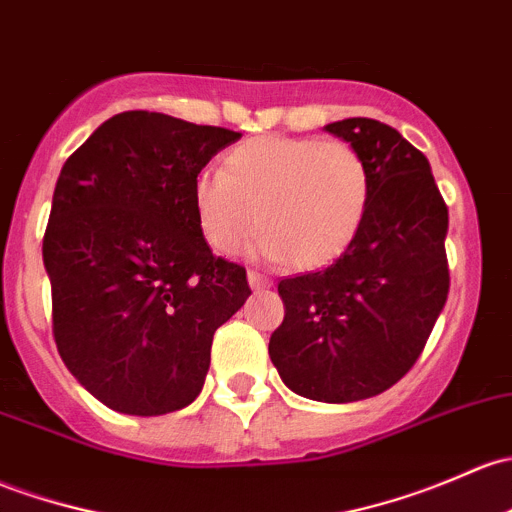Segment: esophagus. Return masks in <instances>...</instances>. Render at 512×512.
<instances>
[{"mask_svg":"<svg viewBox=\"0 0 512 512\" xmlns=\"http://www.w3.org/2000/svg\"><path fill=\"white\" fill-rule=\"evenodd\" d=\"M247 282H250V287L255 289V292H262V289H267L272 284L270 279L262 277L260 272H247Z\"/></svg>","mask_w":512,"mask_h":512,"instance_id":"34e87169","label":"esophagus"}]
</instances>
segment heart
Wrapping results in <instances>:
<instances>
[{
  "instance_id": "obj_1",
  "label": "heart",
  "mask_w": 512,
  "mask_h": 512,
  "mask_svg": "<svg viewBox=\"0 0 512 512\" xmlns=\"http://www.w3.org/2000/svg\"><path fill=\"white\" fill-rule=\"evenodd\" d=\"M370 196L373 171L351 142L265 134L230 149L223 174L198 176L193 211L203 240L220 255L240 252L260 228L262 255L306 272L353 245Z\"/></svg>"
}]
</instances>
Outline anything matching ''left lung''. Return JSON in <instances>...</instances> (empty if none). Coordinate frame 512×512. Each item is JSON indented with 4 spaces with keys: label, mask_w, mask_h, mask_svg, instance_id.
I'll list each match as a JSON object with an SVG mask.
<instances>
[{
    "label": "left lung",
    "mask_w": 512,
    "mask_h": 512,
    "mask_svg": "<svg viewBox=\"0 0 512 512\" xmlns=\"http://www.w3.org/2000/svg\"><path fill=\"white\" fill-rule=\"evenodd\" d=\"M326 129L365 154L373 196L333 265L279 282L270 358L289 390L341 405L385 392L422 355L449 294V211L427 157L397 129L368 117Z\"/></svg>",
    "instance_id": "left-lung-1"
}]
</instances>
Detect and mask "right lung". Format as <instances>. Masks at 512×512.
<instances>
[{"mask_svg": "<svg viewBox=\"0 0 512 512\" xmlns=\"http://www.w3.org/2000/svg\"><path fill=\"white\" fill-rule=\"evenodd\" d=\"M240 132L129 110L63 164L43 235L53 338L80 385L115 412L191 405L213 333L250 297L245 267L215 257L193 184Z\"/></svg>", "mask_w": 512, "mask_h": 512, "instance_id": "add662e5", "label": "right lung"}]
</instances>
